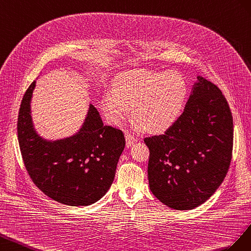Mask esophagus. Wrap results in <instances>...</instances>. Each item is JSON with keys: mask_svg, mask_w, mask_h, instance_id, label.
I'll return each mask as SVG.
<instances>
[{"mask_svg": "<svg viewBox=\"0 0 251 251\" xmlns=\"http://www.w3.org/2000/svg\"><path fill=\"white\" fill-rule=\"evenodd\" d=\"M125 138H126V145H127V147H130L131 145L134 144L135 142L138 141V138L135 137L134 134L130 133V132H126Z\"/></svg>", "mask_w": 251, "mask_h": 251, "instance_id": "1", "label": "esophagus"}]
</instances>
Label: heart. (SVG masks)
<instances>
[{
    "mask_svg": "<svg viewBox=\"0 0 251 251\" xmlns=\"http://www.w3.org/2000/svg\"><path fill=\"white\" fill-rule=\"evenodd\" d=\"M187 85L176 71L137 70L122 75L102 98L106 117L120 125L129 117L144 130L165 132L180 118Z\"/></svg>",
    "mask_w": 251,
    "mask_h": 251,
    "instance_id": "heart-1",
    "label": "heart"
}]
</instances>
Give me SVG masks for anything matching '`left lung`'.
Here are the masks:
<instances>
[{"label": "left lung", "mask_w": 251, "mask_h": 251, "mask_svg": "<svg viewBox=\"0 0 251 251\" xmlns=\"http://www.w3.org/2000/svg\"><path fill=\"white\" fill-rule=\"evenodd\" d=\"M144 142L155 198L176 210L196 208L216 192L230 165L233 121L227 100L217 85L198 76L176 124Z\"/></svg>", "instance_id": "1"}]
</instances>
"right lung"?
Here are the masks:
<instances>
[{"instance_id": "obj_1", "label": "right lung", "mask_w": 251, "mask_h": 251, "mask_svg": "<svg viewBox=\"0 0 251 251\" xmlns=\"http://www.w3.org/2000/svg\"><path fill=\"white\" fill-rule=\"evenodd\" d=\"M33 81L21 102L18 140L24 165L37 187L54 201L87 206L99 201L111 186L125 148L122 130L104 125L94 105L82 128L70 138L45 141L33 129L30 100Z\"/></svg>"}]
</instances>
